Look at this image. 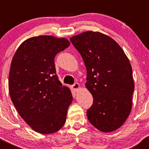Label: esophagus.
Wrapping results in <instances>:
<instances>
[{
    "instance_id": "obj_1",
    "label": "esophagus",
    "mask_w": 149,
    "mask_h": 149,
    "mask_svg": "<svg viewBox=\"0 0 149 149\" xmlns=\"http://www.w3.org/2000/svg\"><path fill=\"white\" fill-rule=\"evenodd\" d=\"M72 88H73V89L75 91H77L79 89V88H80V85L78 83H75L73 85H72Z\"/></svg>"
}]
</instances>
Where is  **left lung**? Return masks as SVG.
<instances>
[{"label": "left lung", "mask_w": 149, "mask_h": 149, "mask_svg": "<svg viewBox=\"0 0 149 149\" xmlns=\"http://www.w3.org/2000/svg\"><path fill=\"white\" fill-rule=\"evenodd\" d=\"M70 40L83 58L86 86L94 98L86 112L88 120L100 131L117 130L132 108L134 82L128 58L113 39L98 31H85Z\"/></svg>", "instance_id": "8db88e82"}]
</instances>
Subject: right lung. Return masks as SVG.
Segmentation results:
<instances>
[{"label":"right lung","mask_w":149,"mask_h":149,"mask_svg":"<svg viewBox=\"0 0 149 149\" xmlns=\"http://www.w3.org/2000/svg\"><path fill=\"white\" fill-rule=\"evenodd\" d=\"M69 45L65 38L31 37L21 44L12 59L10 99L20 116L37 133H55L65 123L73 97L58 79L54 60Z\"/></svg>","instance_id":"add662e5"}]
</instances>
